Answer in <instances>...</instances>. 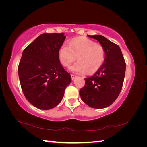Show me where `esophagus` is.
Masks as SVG:
<instances>
[{"mask_svg": "<svg viewBox=\"0 0 147 147\" xmlns=\"http://www.w3.org/2000/svg\"><path fill=\"white\" fill-rule=\"evenodd\" d=\"M76 77V75H74V74H71V78H72V80H74V78H75Z\"/></svg>", "mask_w": 147, "mask_h": 147, "instance_id": "1", "label": "esophagus"}]
</instances>
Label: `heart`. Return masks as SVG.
Listing matches in <instances>:
<instances>
[{
  "instance_id": "b5f03b06",
  "label": "heart",
  "mask_w": 147,
  "mask_h": 147,
  "mask_svg": "<svg viewBox=\"0 0 147 147\" xmlns=\"http://www.w3.org/2000/svg\"><path fill=\"white\" fill-rule=\"evenodd\" d=\"M78 58V61L70 67L73 73L92 74L97 71L105 59V50L100 45L87 38L74 39L69 45L63 44L58 50V58L65 67H69Z\"/></svg>"
}]
</instances>
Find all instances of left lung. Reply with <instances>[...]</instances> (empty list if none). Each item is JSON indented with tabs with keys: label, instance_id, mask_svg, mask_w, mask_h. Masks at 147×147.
<instances>
[{
	"label": "left lung",
	"instance_id": "8db88e82",
	"mask_svg": "<svg viewBox=\"0 0 147 147\" xmlns=\"http://www.w3.org/2000/svg\"><path fill=\"white\" fill-rule=\"evenodd\" d=\"M96 39L105 50L104 62L96 73L86 78V84L80 90V96L87 105L101 109L110 106L123 87L126 71V63L117 45L101 35L88 36Z\"/></svg>",
	"mask_w": 147,
	"mask_h": 147
}]
</instances>
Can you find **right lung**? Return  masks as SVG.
<instances>
[{"instance_id": "add662e5", "label": "right lung", "mask_w": 147, "mask_h": 147, "mask_svg": "<svg viewBox=\"0 0 147 147\" xmlns=\"http://www.w3.org/2000/svg\"><path fill=\"white\" fill-rule=\"evenodd\" d=\"M63 33L42 34L22 54L18 73L22 90L30 103L41 109H52L60 102L71 82L58 58L65 39Z\"/></svg>"}]
</instances>
